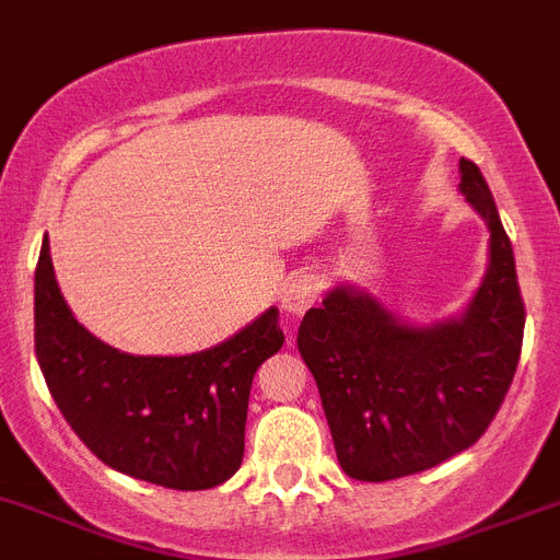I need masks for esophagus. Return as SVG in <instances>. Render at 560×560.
Returning <instances> with one entry per match:
<instances>
[{
    "mask_svg": "<svg viewBox=\"0 0 560 560\" xmlns=\"http://www.w3.org/2000/svg\"><path fill=\"white\" fill-rule=\"evenodd\" d=\"M323 294V280L314 271H300L285 283L283 289V308L289 314H303L312 308Z\"/></svg>",
    "mask_w": 560,
    "mask_h": 560,
    "instance_id": "34e87169",
    "label": "esophagus"
}]
</instances>
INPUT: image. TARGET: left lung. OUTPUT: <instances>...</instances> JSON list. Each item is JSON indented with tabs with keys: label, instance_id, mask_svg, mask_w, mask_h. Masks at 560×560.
Listing matches in <instances>:
<instances>
[{
	"label": "left lung",
	"instance_id": "1",
	"mask_svg": "<svg viewBox=\"0 0 560 560\" xmlns=\"http://www.w3.org/2000/svg\"><path fill=\"white\" fill-rule=\"evenodd\" d=\"M460 191L489 225L487 277L460 320L412 329L366 294L335 289L300 323L298 349L349 478L395 480L469 450L512 386L526 320L512 243L466 156Z\"/></svg>",
	"mask_w": 560,
	"mask_h": 560
}]
</instances>
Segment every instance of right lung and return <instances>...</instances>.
Here are the masks:
<instances>
[{
    "label": "right lung",
    "mask_w": 560,
    "mask_h": 560,
    "mask_svg": "<svg viewBox=\"0 0 560 560\" xmlns=\"http://www.w3.org/2000/svg\"><path fill=\"white\" fill-rule=\"evenodd\" d=\"M280 312L208 352L133 358L82 329L59 294L48 243L34 277V346L50 397L88 450L131 478L211 489L243 464L254 372L283 346Z\"/></svg>",
    "instance_id": "add662e5"
}]
</instances>
